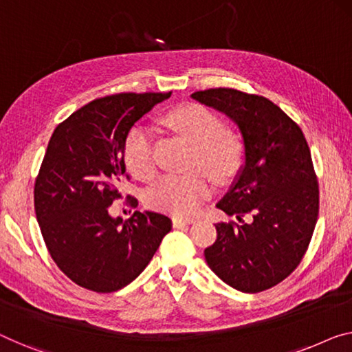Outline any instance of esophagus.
Segmentation results:
<instances>
[{"label":"esophagus","instance_id":"esophagus-1","mask_svg":"<svg viewBox=\"0 0 352 352\" xmlns=\"http://www.w3.org/2000/svg\"><path fill=\"white\" fill-rule=\"evenodd\" d=\"M196 221L194 218H186V217H174L172 218V223H174V228H178V226H185V224H191Z\"/></svg>","mask_w":352,"mask_h":352}]
</instances>
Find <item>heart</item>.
I'll list each match as a JSON object with an SVG mask.
<instances>
[{
  "label": "heart",
  "instance_id": "1",
  "mask_svg": "<svg viewBox=\"0 0 352 352\" xmlns=\"http://www.w3.org/2000/svg\"><path fill=\"white\" fill-rule=\"evenodd\" d=\"M166 123L194 145V166H202L213 175L226 178L242 164V140L232 131L224 129L221 118L210 109L188 104L167 113ZM124 162L139 180L148 182L155 177L153 131L142 124H135L129 131L124 140ZM212 191V177L206 170H192L185 175L167 174L148 188L145 201L162 212L188 214L196 212Z\"/></svg>",
  "mask_w": 352,
  "mask_h": 352
}]
</instances>
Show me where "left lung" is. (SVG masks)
Returning a JSON list of instances; mask_svg holds the SVG:
<instances>
[{
    "mask_svg": "<svg viewBox=\"0 0 352 352\" xmlns=\"http://www.w3.org/2000/svg\"><path fill=\"white\" fill-rule=\"evenodd\" d=\"M191 98L226 113L245 145V164L217 204L239 223L214 224L217 240L204 251L207 264L234 289H270L300 264L318 221V178L305 135L259 94L210 88Z\"/></svg>",
    "mask_w": 352,
    "mask_h": 352,
    "instance_id": "8db88e82",
    "label": "left lung"
}]
</instances>
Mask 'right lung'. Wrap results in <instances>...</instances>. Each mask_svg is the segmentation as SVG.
Returning a JSON list of instances; mask_svg holds the SVG:
<instances>
[{
	"label": "right lung",
	"mask_w": 352,
	"mask_h": 352,
	"mask_svg": "<svg viewBox=\"0 0 352 352\" xmlns=\"http://www.w3.org/2000/svg\"><path fill=\"white\" fill-rule=\"evenodd\" d=\"M169 93L99 98L56 126L34 183V210L47 250L76 285L115 292L135 280L172 229L170 218L134 212L110 217L122 197L129 129ZM131 206L138 204L133 197Z\"/></svg>",
	"instance_id": "obj_1"
}]
</instances>
